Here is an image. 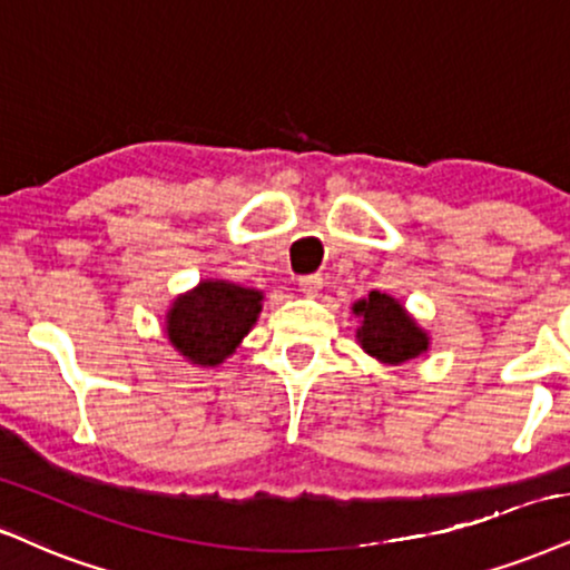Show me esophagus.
I'll use <instances>...</instances> for the list:
<instances>
[{
	"mask_svg": "<svg viewBox=\"0 0 570 570\" xmlns=\"http://www.w3.org/2000/svg\"><path fill=\"white\" fill-rule=\"evenodd\" d=\"M301 291L306 293V296H320L322 291V274H306V277L298 279Z\"/></svg>",
	"mask_w": 570,
	"mask_h": 570,
	"instance_id": "esophagus-1",
	"label": "esophagus"
}]
</instances>
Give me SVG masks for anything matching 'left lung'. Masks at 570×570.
I'll list each match as a JSON object with an SVG mask.
<instances>
[{
    "instance_id": "obj_1",
    "label": "left lung",
    "mask_w": 570,
    "mask_h": 570,
    "mask_svg": "<svg viewBox=\"0 0 570 570\" xmlns=\"http://www.w3.org/2000/svg\"><path fill=\"white\" fill-rule=\"evenodd\" d=\"M354 312L364 317L360 327L362 348L375 360L402 364L428 348V335L414 325L396 298L372 291L370 298L354 304Z\"/></svg>"
}]
</instances>
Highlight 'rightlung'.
<instances>
[{
    "label": "right lung",
    "mask_w": 570,
    "mask_h": 570,
    "mask_svg": "<svg viewBox=\"0 0 570 570\" xmlns=\"http://www.w3.org/2000/svg\"><path fill=\"white\" fill-rule=\"evenodd\" d=\"M262 312V293L232 283H200L174 301L168 312V341L193 364L227 360Z\"/></svg>",
    "instance_id": "obj_1"
}]
</instances>
